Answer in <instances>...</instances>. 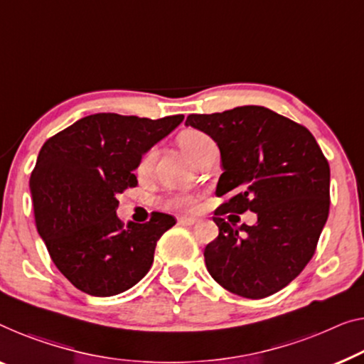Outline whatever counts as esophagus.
Here are the masks:
<instances>
[{
	"label": "esophagus",
	"mask_w": 364,
	"mask_h": 364,
	"mask_svg": "<svg viewBox=\"0 0 364 364\" xmlns=\"http://www.w3.org/2000/svg\"><path fill=\"white\" fill-rule=\"evenodd\" d=\"M178 222H180V224H183V225H194L198 222V219H196V217L184 215V217H180V219H178Z\"/></svg>",
	"instance_id": "1"
}]
</instances>
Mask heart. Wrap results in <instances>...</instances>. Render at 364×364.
I'll return each mask as SVG.
<instances>
[{
    "label": "heart",
    "mask_w": 364,
    "mask_h": 364,
    "mask_svg": "<svg viewBox=\"0 0 364 364\" xmlns=\"http://www.w3.org/2000/svg\"><path fill=\"white\" fill-rule=\"evenodd\" d=\"M210 142H213V139H210L208 134H204L203 130H198V129H184L178 134V145H180V147L186 151L193 160L196 159L199 151ZM154 159H155V150L151 149L139 161L137 165L139 175H145V173L150 171ZM196 205H198V196H194V194L180 193V194H173V196L166 199V208L171 210H193L196 209Z\"/></svg>",
    "instance_id": "obj_1"
}]
</instances>
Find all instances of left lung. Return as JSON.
Returning <instances> with one entry per match:
<instances>
[{
    "label": "left lung",
    "mask_w": 364,
    "mask_h": 364,
    "mask_svg": "<svg viewBox=\"0 0 364 364\" xmlns=\"http://www.w3.org/2000/svg\"><path fill=\"white\" fill-rule=\"evenodd\" d=\"M220 150L214 213L219 237L204 250L210 276L227 291L263 299L291 283L316 253L330 208V166L309 130L263 106L189 114ZM252 210L255 226L235 228L227 213Z\"/></svg>",
    "instance_id": "8db88e82"
}]
</instances>
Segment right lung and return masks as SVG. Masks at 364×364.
<instances>
[{
  "label": "right lung",
  "mask_w": 364,
  "mask_h": 364,
  "mask_svg": "<svg viewBox=\"0 0 364 364\" xmlns=\"http://www.w3.org/2000/svg\"><path fill=\"white\" fill-rule=\"evenodd\" d=\"M183 119L91 114L42 145L29 183L36 227L77 289L116 296L149 273L156 242L176 220L151 213L145 224L124 225L117 194L137 186L134 170L142 155Z\"/></svg>",
  "instance_id": "add662e5"
}]
</instances>
